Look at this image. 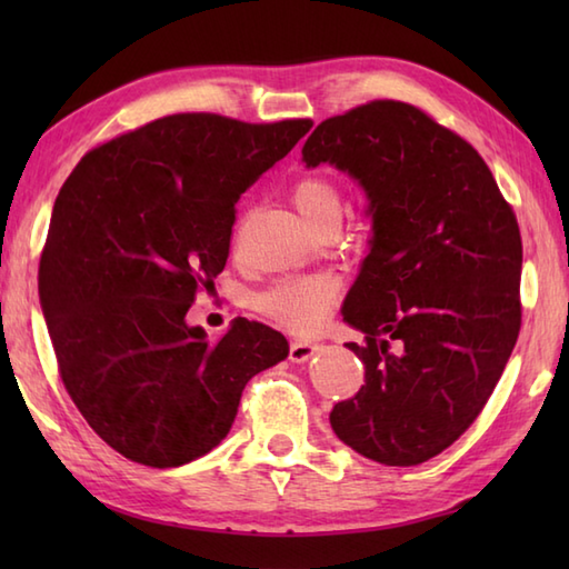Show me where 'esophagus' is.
I'll use <instances>...</instances> for the list:
<instances>
[{"label":"esophagus","instance_id":"obj_1","mask_svg":"<svg viewBox=\"0 0 569 569\" xmlns=\"http://www.w3.org/2000/svg\"><path fill=\"white\" fill-rule=\"evenodd\" d=\"M316 352H318V345L306 342V340H293L291 349H288V357H291V361H296V365H303V361H308Z\"/></svg>","mask_w":569,"mask_h":569}]
</instances>
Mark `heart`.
<instances>
[{
    "instance_id": "obj_1",
    "label": "heart",
    "mask_w": 569,
    "mask_h": 569,
    "mask_svg": "<svg viewBox=\"0 0 569 569\" xmlns=\"http://www.w3.org/2000/svg\"><path fill=\"white\" fill-rule=\"evenodd\" d=\"M296 210L312 227L340 222L345 210V196L340 186L328 176H306L291 188ZM340 278L332 273H303L288 276L266 288L257 306L266 318L296 335L318 332L340 298Z\"/></svg>"
}]
</instances>
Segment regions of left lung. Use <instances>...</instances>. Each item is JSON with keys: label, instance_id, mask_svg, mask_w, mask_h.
<instances>
[{"label": "left lung", "instance_id": "left-lung-1", "mask_svg": "<svg viewBox=\"0 0 569 569\" xmlns=\"http://www.w3.org/2000/svg\"><path fill=\"white\" fill-rule=\"evenodd\" d=\"M367 190L373 239L347 293L365 386L335 403L337 438L413 467L447 450L497 389L521 330V232L489 166L418 107L373 100L303 147Z\"/></svg>", "mask_w": 569, "mask_h": 569}]
</instances>
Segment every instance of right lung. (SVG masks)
I'll return each mask as SVG.
<instances>
[{"label":"right lung","instance_id":"1","mask_svg":"<svg viewBox=\"0 0 569 569\" xmlns=\"http://www.w3.org/2000/svg\"><path fill=\"white\" fill-rule=\"evenodd\" d=\"M168 114L100 143L60 188L39 296L58 373L88 426L131 462L166 469L224 440L251 377L288 357L239 318L220 340L188 328L229 257L234 204L310 131Z\"/></svg>","mask_w":569,"mask_h":569}]
</instances>
